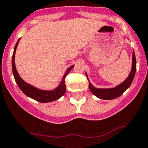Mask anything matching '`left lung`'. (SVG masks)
Instances as JSON below:
<instances>
[{
    "mask_svg": "<svg viewBox=\"0 0 148 148\" xmlns=\"http://www.w3.org/2000/svg\"><path fill=\"white\" fill-rule=\"evenodd\" d=\"M136 60L134 51H133L132 68H131V70H130L128 77L126 78L125 80H124L122 83H120L119 85H117L114 88H98L94 87L92 84L90 83L88 79V77L87 73H86V75L89 82V89L93 93L94 95H95L96 97L101 99L110 100V99H116L117 97H120L130 87L133 80H134V76H135L136 74Z\"/></svg>",
    "mask_w": 148,
    "mask_h": 148,
    "instance_id": "1",
    "label": "left lung"
}]
</instances>
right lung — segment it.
<instances>
[{
    "label": "right lung",
    "instance_id": "obj_1",
    "mask_svg": "<svg viewBox=\"0 0 148 148\" xmlns=\"http://www.w3.org/2000/svg\"><path fill=\"white\" fill-rule=\"evenodd\" d=\"M20 38L18 40L17 43H16L15 46H14V52H13L12 55V72L13 75H14V79H15V82L18 84V87L20 88L21 90L23 91V93L24 94H26L27 97H30L32 99H34L36 101H38L40 102H42V103H45V102H52V101H55L57 99H60L62 96L64 95V94L66 93V83H65V78H66V76L69 74V73L70 72L71 69L74 68V65L70 66L69 68H68L67 70L65 72L64 75L62 76V79L61 80L60 83L59 84V86L58 87L54 88L52 90H41V89L38 88L34 87V86H32L30 84L27 83L26 82H25L23 79L20 77L19 74H18L17 69H16L15 66V62H14V57H15V52L16 49L18 47V42H19Z\"/></svg>",
    "mask_w": 148,
    "mask_h": 148
}]
</instances>
